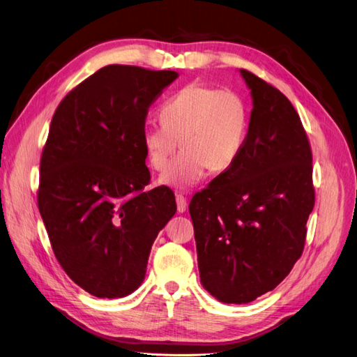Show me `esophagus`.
<instances>
[{
  "instance_id": "esophagus-1",
  "label": "esophagus",
  "mask_w": 357,
  "mask_h": 357,
  "mask_svg": "<svg viewBox=\"0 0 357 357\" xmlns=\"http://www.w3.org/2000/svg\"><path fill=\"white\" fill-rule=\"evenodd\" d=\"M176 202H177V211L178 213H183V211H186V207H188V201L186 198L183 195H176Z\"/></svg>"
}]
</instances>
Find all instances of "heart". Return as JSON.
I'll return each instance as SVG.
<instances>
[{
    "instance_id": "heart-1",
    "label": "heart",
    "mask_w": 357,
    "mask_h": 357,
    "mask_svg": "<svg viewBox=\"0 0 357 357\" xmlns=\"http://www.w3.org/2000/svg\"><path fill=\"white\" fill-rule=\"evenodd\" d=\"M248 119L242 96L194 82L162 105L160 126L144 129L142 147L150 165L165 171L180 141L185 150L160 183L188 189L195 186L208 168L220 172L233 165L243 149Z\"/></svg>"
}]
</instances>
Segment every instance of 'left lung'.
Masks as SVG:
<instances>
[{
	"instance_id": "8db88e82",
	"label": "left lung",
	"mask_w": 357,
	"mask_h": 357,
	"mask_svg": "<svg viewBox=\"0 0 357 357\" xmlns=\"http://www.w3.org/2000/svg\"><path fill=\"white\" fill-rule=\"evenodd\" d=\"M240 75L252 98L243 149L189 204L201 284L236 305L291 272L315 199L311 147L291 102L254 73Z\"/></svg>"
}]
</instances>
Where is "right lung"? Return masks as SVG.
<instances>
[{"instance_id":"obj_1","label":"right lung","mask_w":357,"mask_h":357,"mask_svg":"<svg viewBox=\"0 0 357 357\" xmlns=\"http://www.w3.org/2000/svg\"><path fill=\"white\" fill-rule=\"evenodd\" d=\"M178 78L172 70L111 64L56 108L40 160L38 210L64 272L86 293L117 298L146 278L176 197L150 183L142 147L149 107Z\"/></svg>"}]
</instances>
